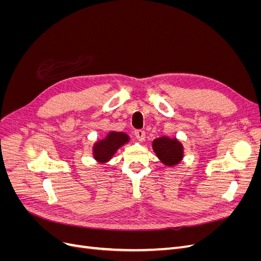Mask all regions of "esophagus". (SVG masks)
<instances>
[{"label":"esophagus","mask_w":261,"mask_h":261,"mask_svg":"<svg viewBox=\"0 0 261 261\" xmlns=\"http://www.w3.org/2000/svg\"><path fill=\"white\" fill-rule=\"evenodd\" d=\"M134 135H135L136 138L140 141H143L145 139V132L143 129H135L134 130Z\"/></svg>","instance_id":"1"}]
</instances>
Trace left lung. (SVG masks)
Returning <instances> with one entry per match:
<instances>
[{
    "label": "left lung",
    "instance_id": "left-lung-1",
    "mask_svg": "<svg viewBox=\"0 0 261 261\" xmlns=\"http://www.w3.org/2000/svg\"><path fill=\"white\" fill-rule=\"evenodd\" d=\"M152 147L158 158L167 165H174L183 158V147L176 139L156 138L153 140Z\"/></svg>",
    "mask_w": 261,
    "mask_h": 261
}]
</instances>
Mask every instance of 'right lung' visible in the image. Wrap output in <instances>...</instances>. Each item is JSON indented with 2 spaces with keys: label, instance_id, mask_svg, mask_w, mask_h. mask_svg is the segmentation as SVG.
I'll use <instances>...</instances> for the list:
<instances>
[{
  "label": "right lung",
  "instance_id": "1",
  "mask_svg": "<svg viewBox=\"0 0 261 261\" xmlns=\"http://www.w3.org/2000/svg\"><path fill=\"white\" fill-rule=\"evenodd\" d=\"M128 136L124 133H110L106 139L99 141V143L93 148V156L94 159L105 162L111 158L118 147H121L125 143H127Z\"/></svg>",
  "mask_w": 261,
  "mask_h": 261
}]
</instances>
